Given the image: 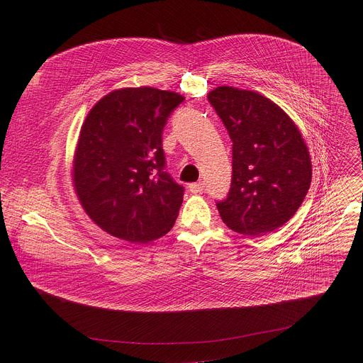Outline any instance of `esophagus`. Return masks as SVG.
<instances>
[{
    "instance_id": "34e87169",
    "label": "esophagus",
    "mask_w": 363,
    "mask_h": 363,
    "mask_svg": "<svg viewBox=\"0 0 363 363\" xmlns=\"http://www.w3.org/2000/svg\"><path fill=\"white\" fill-rule=\"evenodd\" d=\"M203 188H204V184L203 182H194V184H189L188 189L194 194H199V193H203Z\"/></svg>"
}]
</instances>
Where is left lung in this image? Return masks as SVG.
<instances>
[{
  "label": "left lung",
  "instance_id": "8db88e82",
  "mask_svg": "<svg viewBox=\"0 0 363 363\" xmlns=\"http://www.w3.org/2000/svg\"><path fill=\"white\" fill-rule=\"evenodd\" d=\"M207 100L233 141V178L216 201L222 220L244 235H264L290 220L306 197L312 163L294 122L255 91L218 86Z\"/></svg>",
  "mask_w": 363,
  "mask_h": 363
}]
</instances>
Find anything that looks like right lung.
<instances>
[{"label": "right lung", "mask_w": 363, "mask_h": 363, "mask_svg": "<svg viewBox=\"0 0 363 363\" xmlns=\"http://www.w3.org/2000/svg\"><path fill=\"white\" fill-rule=\"evenodd\" d=\"M184 97L157 88H123L95 104L74 152L73 184L86 215L129 242L170 231L184 186L166 170V122Z\"/></svg>", "instance_id": "obj_1"}]
</instances>
